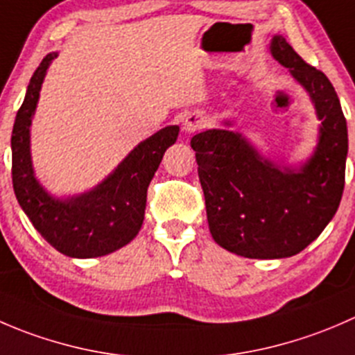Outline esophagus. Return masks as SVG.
I'll use <instances>...</instances> for the list:
<instances>
[{"label": "esophagus", "mask_w": 355, "mask_h": 355, "mask_svg": "<svg viewBox=\"0 0 355 355\" xmlns=\"http://www.w3.org/2000/svg\"><path fill=\"white\" fill-rule=\"evenodd\" d=\"M209 124V119H207L205 114L202 112H193V114H188L182 121V131L184 132H196L202 131L203 128H207Z\"/></svg>", "instance_id": "obj_1"}]
</instances>
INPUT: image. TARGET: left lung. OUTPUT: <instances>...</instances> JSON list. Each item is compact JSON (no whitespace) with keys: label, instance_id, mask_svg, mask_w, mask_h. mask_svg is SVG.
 Here are the masks:
<instances>
[{"label":"left lung","instance_id":"obj_1","mask_svg":"<svg viewBox=\"0 0 355 355\" xmlns=\"http://www.w3.org/2000/svg\"><path fill=\"white\" fill-rule=\"evenodd\" d=\"M271 55L305 87L322 121L307 164L282 169L227 129L191 138L210 234L217 245L248 259H283L304 250L333 219L345 186L349 138L335 87L283 36L272 37Z\"/></svg>","mask_w":355,"mask_h":355}]
</instances>
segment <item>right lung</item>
I'll list each match as a JSON object with an SVG mask.
<instances>
[{"label":"right lung","mask_w":355,"mask_h":355,"mask_svg":"<svg viewBox=\"0 0 355 355\" xmlns=\"http://www.w3.org/2000/svg\"><path fill=\"white\" fill-rule=\"evenodd\" d=\"M57 53L43 58L27 86L12 132V181L20 207L41 236L60 254L76 259L101 257L128 245L141 230L146 189L162 157L179 135L167 125L139 143L96 188L69 198H55L34 176L31 122L41 84Z\"/></svg>","instance_id":"1"}]
</instances>
